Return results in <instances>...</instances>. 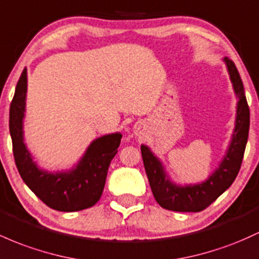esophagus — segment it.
<instances>
[{"mask_svg":"<svg viewBox=\"0 0 259 259\" xmlns=\"http://www.w3.org/2000/svg\"><path fill=\"white\" fill-rule=\"evenodd\" d=\"M134 133H135L136 135H140L141 133H143V125H141V124L135 125V126H134Z\"/></svg>","mask_w":259,"mask_h":259,"instance_id":"esophagus-1","label":"esophagus"}]
</instances>
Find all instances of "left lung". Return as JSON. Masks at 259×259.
I'll return each instance as SVG.
<instances>
[{
    "label": "left lung",
    "mask_w": 259,
    "mask_h": 259,
    "mask_svg": "<svg viewBox=\"0 0 259 259\" xmlns=\"http://www.w3.org/2000/svg\"><path fill=\"white\" fill-rule=\"evenodd\" d=\"M225 62L230 78L234 84L235 93L238 96L235 134L220 167L208 180L195 186H176L167 180L161 162L153 156L149 147L141 145L144 167L152 194L163 209L183 212L201 211L208 208L212 201L217 200L237 177L248 139L249 108L247 104L242 79L234 61L225 58Z\"/></svg>",
    "instance_id": "8db88e82"
}]
</instances>
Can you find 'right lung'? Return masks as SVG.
<instances>
[{
    "label": "right lung",
    "instance_id": "add662e5",
    "mask_svg": "<svg viewBox=\"0 0 259 259\" xmlns=\"http://www.w3.org/2000/svg\"><path fill=\"white\" fill-rule=\"evenodd\" d=\"M27 69L17 83L10 107V134L16 166L24 183L42 203L59 211H78L95 205L103 193L109 164L118 152L121 134L104 135L90 145L76 168L49 173L39 169L23 143Z\"/></svg>",
    "mask_w": 259,
    "mask_h": 259
}]
</instances>
